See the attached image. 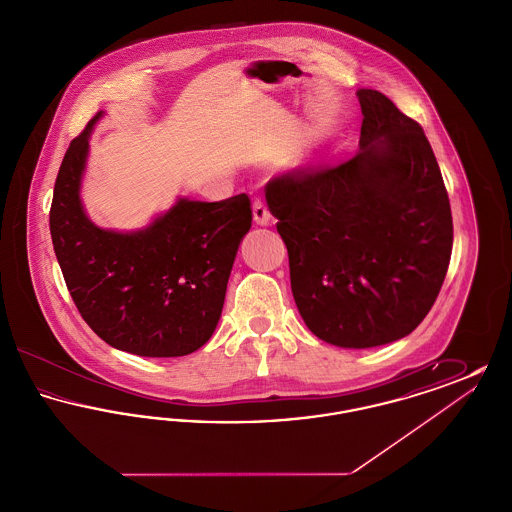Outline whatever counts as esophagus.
<instances>
[{"instance_id": "1", "label": "esophagus", "mask_w": 512, "mask_h": 512, "mask_svg": "<svg viewBox=\"0 0 512 512\" xmlns=\"http://www.w3.org/2000/svg\"><path fill=\"white\" fill-rule=\"evenodd\" d=\"M270 219H272V215H270L265 201H263V199H255V201H253V220H255L259 226H267Z\"/></svg>"}]
</instances>
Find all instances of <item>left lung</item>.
I'll return each mask as SVG.
<instances>
[{
  "label": "left lung",
  "instance_id": "1",
  "mask_svg": "<svg viewBox=\"0 0 512 512\" xmlns=\"http://www.w3.org/2000/svg\"><path fill=\"white\" fill-rule=\"evenodd\" d=\"M357 98L363 126L349 161L267 184L299 315L347 349L409 336L438 297L453 247L449 197L422 126L378 90Z\"/></svg>",
  "mask_w": 512,
  "mask_h": 512
}]
</instances>
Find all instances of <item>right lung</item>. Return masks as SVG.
I'll return each instance as SVG.
<instances>
[{
    "mask_svg": "<svg viewBox=\"0 0 512 512\" xmlns=\"http://www.w3.org/2000/svg\"><path fill=\"white\" fill-rule=\"evenodd\" d=\"M101 117L71 142L55 180L49 230L59 267L80 315L105 343L140 357L190 355L219 324L230 270L251 228L249 197H178L140 230L99 228L80 188Z\"/></svg>",
    "mask_w": 512,
    "mask_h": 512,
    "instance_id": "obj_1",
    "label": "right lung"
}]
</instances>
